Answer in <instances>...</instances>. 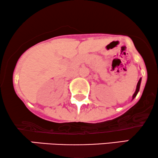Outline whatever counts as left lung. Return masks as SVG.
Returning <instances> with one entry per match:
<instances>
[{
  "label": "left lung",
  "instance_id": "left-lung-1",
  "mask_svg": "<svg viewBox=\"0 0 158 158\" xmlns=\"http://www.w3.org/2000/svg\"><path fill=\"white\" fill-rule=\"evenodd\" d=\"M140 83H141V78L139 80V81H138L137 86H136V92H135V93H134V95H133V99L135 98L136 95V94H137L138 92H139V86H140Z\"/></svg>",
  "mask_w": 158,
  "mask_h": 158
}]
</instances>
